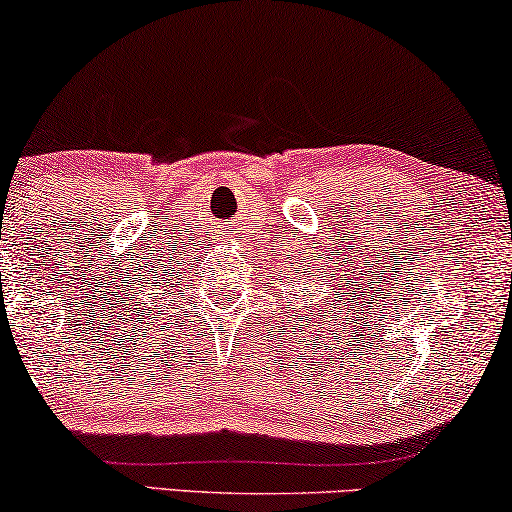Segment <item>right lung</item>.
Instances as JSON below:
<instances>
[{"instance_id": "right-lung-1", "label": "right lung", "mask_w": 512, "mask_h": 512, "mask_svg": "<svg viewBox=\"0 0 512 512\" xmlns=\"http://www.w3.org/2000/svg\"><path fill=\"white\" fill-rule=\"evenodd\" d=\"M139 283H141V280H139ZM129 285H132V283H129ZM136 294H139V292H136ZM125 299H127V294H125ZM125 299H122V304H125ZM132 299H134V297H132ZM134 304L141 306V301H134ZM146 311H148V308H143V313H146ZM134 313H136V311H134ZM136 320H139V318H136Z\"/></svg>"}]
</instances>
